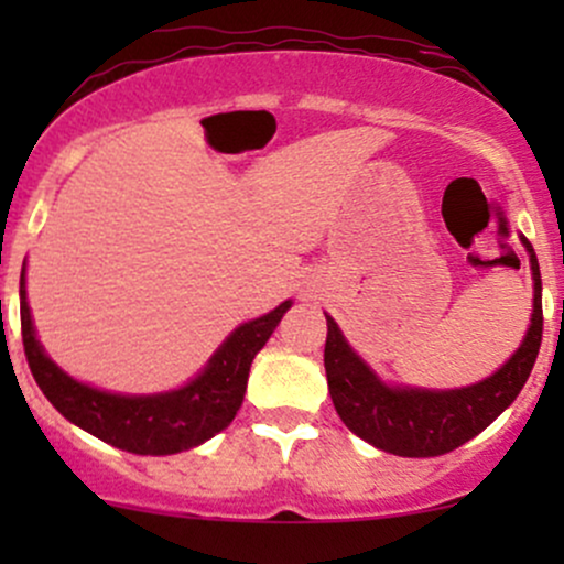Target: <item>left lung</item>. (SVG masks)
<instances>
[{
  "mask_svg": "<svg viewBox=\"0 0 564 564\" xmlns=\"http://www.w3.org/2000/svg\"><path fill=\"white\" fill-rule=\"evenodd\" d=\"M533 270V318L517 352L494 377L462 390H416L390 387L368 368L360 355L347 345L339 326L328 318L326 366L328 392L334 408L349 432L364 437L373 448L408 458H430L456 451L467 440L480 435L507 408L514 403L533 371L541 349V270L533 246L522 236Z\"/></svg>",
  "mask_w": 564,
  "mask_h": 564,
  "instance_id": "1",
  "label": "left lung"
}]
</instances>
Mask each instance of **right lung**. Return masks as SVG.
Listing matches in <instances>:
<instances>
[{
  "label": "right lung",
  "mask_w": 564,
  "mask_h": 564,
  "mask_svg": "<svg viewBox=\"0 0 564 564\" xmlns=\"http://www.w3.org/2000/svg\"><path fill=\"white\" fill-rule=\"evenodd\" d=\"M291 300L262 318L243 323L219 345L204 371L185 387L159 394H116L82 384L61 371L39 345L21 273L23 349L39 390L70 424L82 426L113 448L140 456H170L191 451L223 432L243 403L254 355L281 323Z\"/></svg>",
  "instance_id": "obj_1"
}]
</instances>
